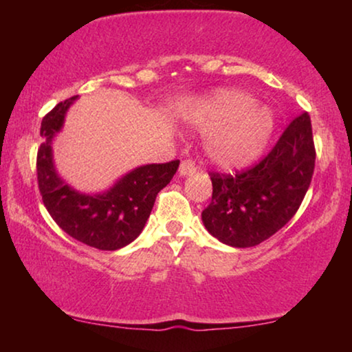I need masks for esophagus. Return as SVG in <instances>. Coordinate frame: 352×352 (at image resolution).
I'll return each instance as SVG.
<instances>
[{
    "instance_id": "34e87169",
    "label": "esophagus",
    "mask_w": 352,
    "mask_h": 352,
    "mask_svg": "<svg viewBox=\"0 0 352 352\" xmlns=\"http://www.w3.org/2000/svg\"><path fill=\"white\" fill-rule=\"evenodd\" d=\"M197 171V165L194 160H190V158H187V160H182L181 162V166H179V175L181 176H189V175H194Z\"/></svg>"
}]
</instances>
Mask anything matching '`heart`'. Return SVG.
Here are the masks:
<instances>
[{"instance_id": "1", "label": "heart", "mask_w": 352, "mask_h": 352, "mask_svg": "<svg viewBox=\"0 0 352 352\" xmlns=\"http://www.w3.org/2000/svg\"><path fill=\"white\" fill-rule=\"evenodd\" d=\"M192 126L208 131L205 148L211 162L239 168L261 155L271 139L276 118L267 107L239 89L218 91L192 105L187 115Z\"/></svg>"}]
</instances>
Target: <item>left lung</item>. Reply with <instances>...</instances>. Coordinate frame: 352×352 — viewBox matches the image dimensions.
I'll list each match as a JSON object with an SVG mask.
<instances>
[{
  "label": "left lung",
  "instance_id": "8db88e82",
  "mask_svg": "<svg viewBox=\"0 0 352 352\" xmlns=\"http://www.w3.org/2000/svg\"><path fill=\"white\" fill-rule=\"evenodd\" d=\"M314 166L311 117L302 112L256 165L234 175L210 171L213 195L201 211L205 228L230 247L259 245L295 216Z\"/></svg>",
  "mask_w": 352,
  "mask_h": 352
}]
</instances>
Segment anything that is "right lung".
<instances>
[{"label": "right lung", "mask_w": 352, "mask_h": 352, "mask_svg": "<svg viewBox=\"0 0 352 352\" xmlns=\"http://www.w3.org/2000/svg\"><path fill=\"white\" fill-rule=\"evenodd\" d=\"M75 99L76 96L62 100L43 117V142L36 155L38 189L51 218L64 232L89 247L112 252L142 232L158 192L173 179L179 160L136 168L102 195H83L70 189L56 175L51 141Z\"/></svg>", "instance_id": "obj_1"}]
</instances>
